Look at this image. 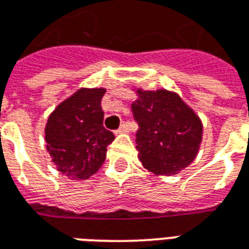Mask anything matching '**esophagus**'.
I'll return each instance as SVG.
<instances>
[{
	"label": "esophagus",
	"instance_id": "1",
	"mask_svg": "<svg viewBox=\"0 0 249 249\" xmlns=\"http://www.w3.org/2000/svg\"><path fill=\"white\" fill-rule=\"evenodd\" d=\"M128 130H129V125L126 124V123H124V124L120 126L119 129L114 130V133H116V135H119V133H125V132H128Z\"/></svg>",
	"mask_w": 249,
	"mask_h": 249
}]
</instances>
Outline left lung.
<instances>
[{
    "label": "left lung",
    "instance_id": "obj_1",
    "mask_svg": "<svg viewBox=\"0 0 249 249\" xmlns=\"http://www.w3.org/2000/svg\"><path fill=\"white\" fill-rule=\"evenodd\" d=\"M136 92L139 98L132 104V112L139 124V159L155 175H176L197 155L203 124L176 93L165 89Z\"/></svg>",
    "mask_w": 249,
    "mask_h": 249
}]
</instances>
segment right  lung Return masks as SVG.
<instances>
[{
	"label": "right lung",
	"mask_w": 249,
	"mask_h": 249,
	"mask_svg": "<svg viewBox=\"0 0 249 249\" xmlns=\"http://www.w3.org/2000/svg\"><path fill=\"white\" fill-rule=\"evenodd\" d=\"M105 89L77 90L49 116L45 126L46 149L57 169L73 180L97 172L114 135L104 128L101 100Z\"/></svg>",
	"instance_id": "right-lung-1"
}]
</instances>
